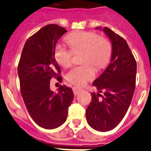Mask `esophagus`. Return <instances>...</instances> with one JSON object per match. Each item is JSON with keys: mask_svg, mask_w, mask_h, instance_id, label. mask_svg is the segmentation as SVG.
Here are the masks:
<instances>
[{"mask_svg": "<svg viewBox=\"0 0 151 151\" xmlns=\"http://www.w3.org/2000/svg\"><path fill=\"white\" fill-rule=\"evenodd\" d=\"M72 91H73V93H74L75 95L76 96L77 94H79L83 90H82L81 88L78 87V86H73V87H72Z\"/></svg>", "mask_w": 151, "mask_h": 151, "instance_id": "esophagus-1", "label": "esophagus"}]
</instances>
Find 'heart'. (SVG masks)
<instances>
[{
	"mask_svg": "<svg viewBox=\"0 0 151 151\" xmlns=\"http://www.w3.org/2000/svg\"><path fill=\"white\" fill-rule=\"evenodd\" d=\"M71 50L61 44L57 45L55 50V59L60 66L68 68L72 63L73 52H82V64L72 68L66 75L69 83L82 86L95 76V69L105 67L111 56V45L106 38L99 37L97 34L90 31H79L68 35L66 37Z\"/></svg>",
	"mask_w": 151,
	"mask_h": 151,
	"instance_id": "b5f03b06",
	"label": "heart"
}]
</instances>
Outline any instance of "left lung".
<instances>
[{
  "label": "left lung",
  "instance_id": "obj_1",
  "mask_svg": "<svg viewBox=\"0 0 151 151\" xmlns=\"http://www.w3.org/2000/svg\"><path fill=\"white\" fill-rule=\"evenodd\" d=\"M102 31L112 43L111 61L103 73L93 82L99 93L91 94L86 116L88 124L94 130L108 132L120 123L129 108L135 91L137 65L122 37L108 27H104ZM102 91L101 96L100 93Z\"/></svg>",
  "mask_w": 151,
  "mask_h": 151
}]
</instances>
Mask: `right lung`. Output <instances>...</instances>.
<instances>
[{
  "instance_id": "right-lung-1",
  "label": "right lung",
  "mask_w": 151,
  "mask_h": 151,
  "mask_svg": "<svg viewBox=\"0 0 151 151\" xmlns=\"http://www.w3.org/2000/svg\"><path fill=\"white\" fill-rule=\"evenodd\" d=\"M67 32L57 24H49L25 42L18 65L20 91L31 117L38 126L53 129L65 123L73 101L72 88L63 85L58 93L50 90V79L62 81L55 60V47Z\"/></svg>"
}]
</instances>
